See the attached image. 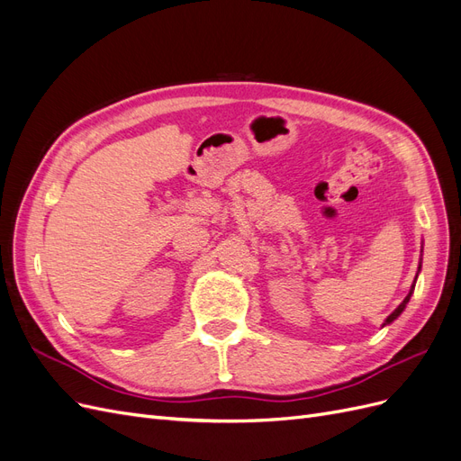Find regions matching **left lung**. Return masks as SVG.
<instances>
[{
    "instance_id": "8db88e82",
    "label": "left lung",
    "mask_w": 461,
    "mask_h": 461,
    "mask_svg": "<svg viewBox=\"0 0 461 461\" xmlns=\"http://www.w3.org/2000/svg\"><path fill=\"white\" fill-rule=\"evenodd\" d=\"M421 252H423V247H421ZM420 272H421V258H420V266H418V274H415V277H413V284H411V287H410V293L406 294V299L402 301V303H400L398 304V308L393 312V314L391 316H387V320H384L383 321V325H381V328H384V325H389V323H393L400 314H402V312L406 310V304L410 303V296L413 294V289H415V281H418V276H420Z\"/></svg>"
}]
</instances>
